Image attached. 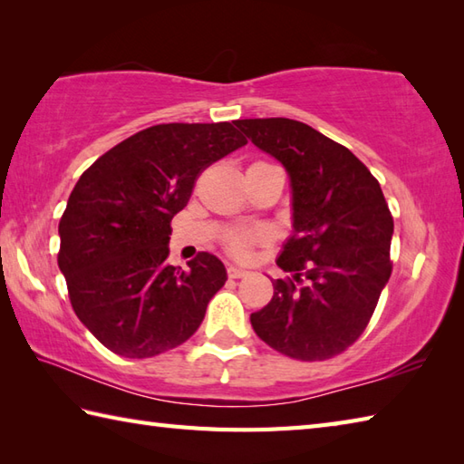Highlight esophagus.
<instances>
[{
  "label": "esophagus",
  "instance_id": "34e87169",
  "mask_svg": "<svg viewBox=\"0 0 464 464\" xmlns=\"http://www.w3.org/2000/svg\"><path fill=\"white\" fill-rule=\"evenodd\" d=\"M227 275H229L231 279H243V277H247L249 271L243 267H237V265H229V267H227Z\"/></svg>",
  "mask_w": 464,
  "mask_h": 464
}]
</instances>
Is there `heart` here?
I'll use <instances>...</instances> for the list:
<instances>
[{"mask_svg":"<svg viewBox=\"0 0 464 464\" xmlns=\"http://www.w3.org/2000/svg\"><path fill=\"white\" fill-rule=\"evenodd\" d=\"M259 235L257 233H251V231H235L229 235V239H227V247H229V251L233 255H245L249 251L251 243L257 239Z\"/></svg>","mask_w":464,"mask_h":464,"instance_id":"obj_1","label":"heart"}]
</instances>
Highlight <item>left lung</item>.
Returning <instances> with one entry per match:
<instances>
[{
	"label": "left lung",
	"mask_w": 464,
	"mask_h": 464,
	"mask_svg": "<svg viewBox=\"0 0 464 464\" xmlns=\"http://www.w3.org/2000/svg\"><path fill=\"white\" fill-rule=\"evenodd\" d=\"M235 125L289 175L291 237L273 299L251 324L287 357L324 361L361 337L391 277L392 217L379 181L347 147L307 123L269 117Z\"/></svg>",
	"instance_id": "1"
}]
</instances>
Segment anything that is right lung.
<instances>
[{
    "label": "right lung",
    "instance_id": "obj_1",
    "mask_svg": "<svg viewBox=\"0 0 464 464\" xmlns=\"http://www.w3.org/2000/svg\"><path fill=\"white\" fill-rule=\"evenodd\" d=\"M247 145L233 123H163L102 155L67 199L57 263L73 311L125 359L179 347L227 281L221 259L167 263L171 219L205 167Z\"/></svg>",
    "mask_w": 464,
    "mask_h": 464
}]
</instances>
